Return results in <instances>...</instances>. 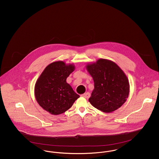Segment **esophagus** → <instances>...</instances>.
<instances>
[{
	"instance_id": "esophagus-1",
	"label": "esophagus",
	"mask_w": 159,
	"mask_h": 159,
	"mask_svg": "<svg viewBox=\"0 0 159 159\" xmlns=\"http://www.w3.org/2000/svg\"><path fill=\"white\" fill-rule=\"evenodd\" d=\"M81 96L83 97L84 98H85L88 99L90 97V93H89V92H86V93H85L82 94Z\"/></svg>"
}]
</instances>
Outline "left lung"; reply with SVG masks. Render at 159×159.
<instances>
[{"instance_id":"1","label":"left lung","mask_w":159,"mask_h":159,"mask_svg":"<svg viewBox=\"0 0 159 159\" xmlns=\"http://www.w3.org/2000/svg\"><path fill=\"white\" fill-rule=\"evenodd\" d=\"M86 67L94 82L89 102L104 113L119 108L129 93L128 79L123 71L113 61L102 58Z\"/></svg>"}]
</instances>
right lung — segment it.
<instances>
[{
    "label": "right lung",
    "instance_id": "obj_1",
    "mask_svg": "<svg viewBox=\"0 0 159 159\" xmlns=\"http://www.w3.org/2000/svg\"><path fill=\"white\" fill-rule=\"evenodd\" d=\"M75 70L73 64L55 61L49 64L38 78L34 87L35 98L39 106L48 113H63L80 97L66 82Z\"/></svg>",
    "mask_w": 159,
    "mask_h": 159
}]
</instances>
